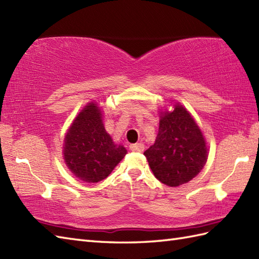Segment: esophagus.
Returning <instances> with one entry per match:
<instances>
[{
  "label": "esophagus",
  "mask_w": 259,
  "mask_h": 259,
  "mask_svg": "<svg viewBox=\"0 0 259 259\" xmlns=\"http://www.w3.org/2000/svg\"><path fill=\"white\" fill-rule=\"evenodd\" d=\"M130 149L132 152L142 153L143 151H144V144H142V143H137V144H131Z\"/></svg>",
  "instance_id": "34e87169"
}]
</instances>
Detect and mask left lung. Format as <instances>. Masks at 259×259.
<instances>
[{"label": "left lung", "instance_id": "8db88e82", "mask_svg": "<svg viewBox=\"0 0 259 259\" xmlns=\"http://www.w3.org/2000/svg\"><path fill=\"white\" fill-rule=\"evenodd\" d=\"M160 117L156 140L144 155L155 177L176 187L202 170L207 147L197 124L182 105L176 104L173 112H164Z\"/></svg>", "mask_w": 259, "mask_h": 259}]
</instances>
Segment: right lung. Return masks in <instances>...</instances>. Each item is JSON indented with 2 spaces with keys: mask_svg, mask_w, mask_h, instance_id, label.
Returning a JSON list of instances; mask_svg holds the SVG:
<instances>
[{
  "mask_svg": "<svg viewBox=\"0 0 259 259\" xmlns=\"http://www.w3.org/2000/svg\"><path fill=\"white\" fill-rule=\"evenodd\" d=\"M122 145H115L103 126L102 114L90 103L77 115L64 143V159L79 180L97 183L104 180L126 155Z\"/></svg>",
  "mask_w": 259,
  "mask_h": 259,
  "instance_id": "1",
  "label": "right lung"
}]
</instances>
